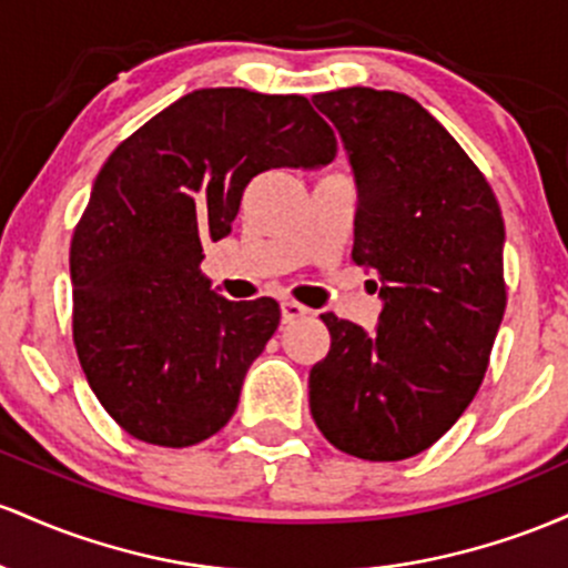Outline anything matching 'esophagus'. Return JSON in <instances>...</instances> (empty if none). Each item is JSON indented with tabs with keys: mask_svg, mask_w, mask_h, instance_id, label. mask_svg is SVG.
Returning <instances> with one entry per match:
<instances>
[{
	"mask_svg": "<svg viewBox=\"0 0 568 568\" xmlns=\"http://www.w3.org/2000/svg\"><path fill=\"white\" fill-rule=\"evenodd\" d=\"M308 314H311V308H305L303 303L290 301V297H284V301H282V318H284V322H295V318H303Z\"/></svg>",
	"mask_w": 568,
	"mask_h": 568,
	"instance_id": "obj_1",
	"label": "esophagus"
}]
</instances>
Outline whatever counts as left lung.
I'll return each mask as SVG.
<instances>
[{
  "label": "left lung",
  "instance_id": "1",
  "mask_svg": "<svg viewBox=\"0 0 568 568\" xmlns=\"http://www.w3.org/2000/svg\"><path fill=\"white\" fill-rule=\"evenodd\" d=\"M356 182V265L378 276L375 333L322 314L311 416L343 454L399 462L435 445L473 403L505 316V220L494 190L416 99L373 88L316 93Z\"/></svg>",
  "mask_w": 568,
  "mask_h": 568
}]
</instances>
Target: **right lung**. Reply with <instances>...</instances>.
Instances as JSON below:
<instances>
[{"instance_id": "right-lung-1", "label": "right lung", "mask_w": 568, "mask_h": 568, "mask_svg": "<svg viewBox=\"0 0 568 568\" xmlns=\"http://www.w3.org/2000/svg\"><path fill=\"white\" fill-rule=\"evenodd\" d=\"M335 152L305 95L201 88L106 158L69 252L72 333L93 394L131 437L187 448L231 422L282 308L214 295L203 241L231 233L254 176Z\"/></svg>"}]
</instances>
